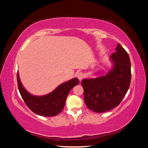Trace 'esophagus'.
Returning <instances> with one entry per match:
<instances>
[{"mask_svg":"<svg viewBox=\"0 0 148 148\" xmlns=\"http://www.w3.org/2000/svg\"><path fill=\"white\" fill-rule=\"evenodd\" d=\"M84 77H85L84 74L83 73H82V72H79V73L77 74V78H78L79 80H82V79L84 78Z\"/></svg>","mask_w":148,"mask_h":148,"instance_id":"34e87169","label":"esophagus"}]
</instances>
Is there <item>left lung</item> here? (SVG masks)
<instances>
[{"label": "left lung", "instance_id": "obj_1", "mask_svg": "<svg viewBox=\"0 0 148 148\" xmlns=\"http://www.w3.org/2000/svg\"><path fill=\"white\" fill-rule=\"evenodd\" d=\"M110 56L114 67L105 76L82 81L84 101L89 109L97 113L118 106L129 88L131 64L129 54L119 43Z\"/></svg>", "mask_w": 148, "mask_h": 148}]
</instances>
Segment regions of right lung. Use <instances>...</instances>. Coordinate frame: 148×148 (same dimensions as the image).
<instances>
[{
  "label": "right lung",
  "mask_w": 148,
  "mask_h": 148,
  "mask_svg": "<svg viewBox=\"0 0 148 148\" xmlns=\"http://www.w3.org/2000/svg\"><path fill=\"white\" fill-rule=\"evenodd\" d=\"M17 80L20 95L29 108L37 115L46 117L55 116L62 111L71 89L79 82L75 77L60 85L51 93L37 97L29 93L25 89L20 82L18 72Z\"/></svg>",
  "instance_id": "add662e5"
}]
</instances>
